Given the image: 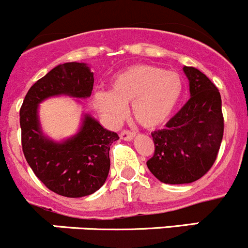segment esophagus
Here are the masks:
<instances>
[{"instance_id": "34e87169", "label": "esophagus", "mask_w": 248, "mask_h": 248, "mask_svg": "<svg viewBox=\"0 0 248 248\" xmlns=\"http://www.w3.org/2000/svg\"><path fill=\"white\" fill-rule=\"evenodd\" d=\"M134 136H136V134H134L133 132L127 131V129L121 131V133H120V138H121L122 140H132L134 138Z\"/></svg>"}]
</instances>
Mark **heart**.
Listing matches in <instances>:
<instances>
[{
    "instance_id": "heart-1",
    "label": "heart",
    "mask_w": 248,
    "mask_h": 248,
    "mask_svg": "<svg viewBox=\"0 0 248 248\" xmlns=\"http://www.w3.org/2000/svg\"><path fill=\"white\" fill-rule=\"evenodd\" d=\"M184 93V79L177 72L152 64H134L117 74L110 92H97V108L112 121H120L132 104V114L144 128L166 124Z\"/></svg>"
}]
</instances>
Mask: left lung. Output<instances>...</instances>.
<instances>
[{
	"label": "left lung",
	"instance_id": "1",
	"mask_svg": "<svg viewBox=\"0 0 248 248\" xmlns=\"http://www.w3.org/2000/svg\"><path fill=\"white\" fill-rule=\"evenodd\" d=\"M191 98L167 122L152 132L155 154L147 168L161 182L191 184L215 163L224 131L218 89L194 67H184Z\"/></svg>",
	"mask_w": 248,
	"mask_h": 248
}]
</instances>
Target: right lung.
I'll list each match as a JSON object with an SVG mask.
<instances>
[{"label":"right lung","mask_w":248,"mask_h":248,"mask_svg":"<svg viewBox=\"0 0 248 248\" xmlns=\"http://www.w3.org/2000/svg\"><path fill=\"white\" fill-rule=\"evenodd\" d=\"M92 89L93 73L89 67L67 62L34 82L20 108L21 145L27 163L50 191L68 198L90 196L103 186L110 169V146L119 136L85 115L76 136L52 141L41 129L38 104L60 94L86 98Z\"/></svg>","instance_id":"obj_1"}]
</instances>
